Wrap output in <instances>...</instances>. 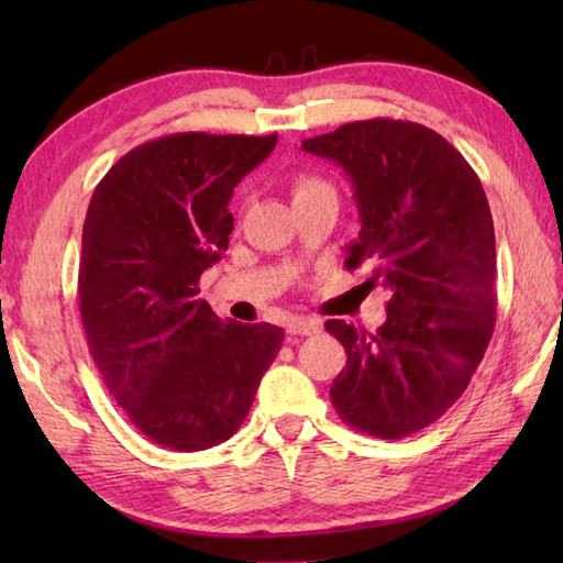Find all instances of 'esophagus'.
I'll return each mask as SVG.
<instances>
[{
  "instance_id": "obj_1",
  "label": "esophagus",
  "mask_w": 563,
  "mask_h": 563,
  "mask_svg": "<svg viewBox=\"0 0 563 563\" xmlns=\"http://www.w3.org/2000/svg\"><path fill=\"white\" fill-rule=\"evenodd\" d=\"M317 331H319V324L312 319H292L288 324L290 336H312Z\"/></svg>"
}]
</instances>
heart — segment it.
I'll list each match as a JSON object with an SVG mask.
<instances>
[{
	"label": "heart",
	"instance_id": "obj_1",
	"mask_svg": "<svg viewBox=\"0 0 563 563\" xmlns=\"http://www.w3.org/2000/svg\"><path fill=\"white\" fill-rule=\"evenodd\" d=\"M321 190H333V188L324 181V178H319V176H309V174L295 176V181H292V198L295 200L321 194Z\"/></svg>",
	"mask_w": 563,
	"mask_h": 563
}]
</instances>
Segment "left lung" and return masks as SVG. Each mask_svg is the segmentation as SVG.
Returning <instances> with one entry per match:
<instances>
[{
  "label": "left lung",
  "instance_id": "obj_1",
  "mask_svg": "<svg viewBox=\"0 0 563 563\" xmlns=\"http://www.w3.org/2000/svg\"><path fill=\"white\" fill-rule=\"evenodd\" d=\"M302 150L349 176L361 232L345 266L369 261L367 283L389 290L375 333L327 321L349 355L333 409L382 440L418 433L462 397L496 324V236L479 176L435 130L391 118L345 123Z\"/></svg>",
  "mask_w": 563,
  "mask_h": 563
}]
</instances>
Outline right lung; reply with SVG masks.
Here are the masks:
<instances>
[{"label": "right lung", "instance_id": "1", "mask_svg": "<svg viewBox=\"0 0 563 563\" xmlns=\"http://www.w3.org/2000/svg\"><path fill=\"white\" fill-rule=\"evenodd\" d=\"M278 135L178 133L118 159L89 202L79 312L93 363L137 430L196 452L234 435L280 351L273 324L222 321L198 297L230 244L234 186Z\"/></svg>", "mask_w": 563, "mask_h": 563}]
</instances>
